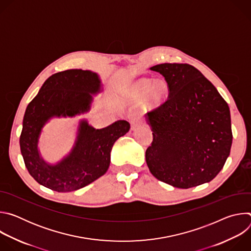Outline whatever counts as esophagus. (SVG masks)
Listing matches in <instances>:
<instances>
[{"label": "esophagus", "instance_id": "obj_1", "mask_svg": "<svg viewBox=\"0 0 251 251\" xmlns=\"http://www.w3.org/2000/svg\"><path fill=\"white\" fill-rule=\"evenodd\" d=\"M140 126H141V121L138 118L134 117L131 119V129L132 130H135L136 128H138Z\"/></svg>", "mask_w": 251, "mask_h": 251}]
</instances>
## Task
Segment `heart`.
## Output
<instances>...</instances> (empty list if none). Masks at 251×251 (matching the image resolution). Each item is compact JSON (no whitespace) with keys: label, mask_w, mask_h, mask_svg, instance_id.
Here are the masks:
<instances>
[{"label":"heart","mask_w":251,"mask_h":251,"mask_svg":"<svg viewBox=\"0 0 251 251\" xmlns=\"http://www.w3.org/2000/svg\"><path fill=\"white\" fill-rule=\"evenodd\" d=\"M168 92V84L165 80L156 79L152 81L143 78L137 81L132 89L133 95L138 98H144L148 93V101L150 105H158L162 102Z\"/></svg>","instance_id":"b5f03b06"}]
</instances>
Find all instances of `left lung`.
<instances>
[{"label":"left lung","instance_id":"8db88e82","mask_svg":"<svg viewBox=\"0 0 251 251\" xmlns=\"http://www.w3.org/2000/svg\"><path fill=\"white\" fill-rule=\"evenodd\" d=\"M169 96L147 113L153 141L146 150L151 174L180 189L208 183L224 168L232 144L229 107L200 70L188 63L151 67Z\"/></svg>","mask_w":251,"mask_h":251}]
</instances>
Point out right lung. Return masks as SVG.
Segmentation results:
<instances>
[{
  "mask_svg": "<svg viewBox=\"0 0 251 251\" xmlns=\"http://www.w3.org/2000/svg\"><path fill=\"white\" fill-rule=\"evenodd\" d=\"M100 90L95 73L68 69L50 76L27 105L20 136L21 153L29 175L39 184L59 193L79 190L103 176L110 165L115 141L130 129L118 120L102 129L80 121L75 145L58 164H47L38 150L42 128L51 117H73L89 110L92 96Z\"/></svg>",
  "mask_w": 251,
  "mask_h": 251,
  "instance_id": "obj_1",
  "label": "right lung"
}]
</instances>
